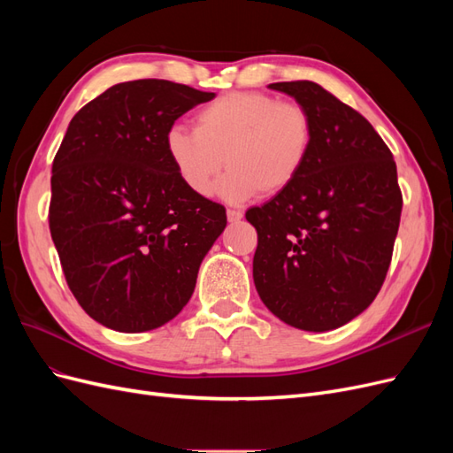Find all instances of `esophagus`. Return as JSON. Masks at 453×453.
I'll list each match as a JSON object with an SVG mask.
<instances>
[{
  "label": "esophagus",
  "mask_w": 453,
  "mask_h": 453,
  "mask_svg": "<svg viewBox=\"0 0 453 453\" xmlns=\"http://www.w3.org/2000/svg\"><path fill=\"white\" fill-rule=\"evenodd\" d=\"M226 217H228L230 223H238L240 219L243 217V213L240 210H226Z\"/></svg>",
  "instance_id": "1"
}]
</instances>
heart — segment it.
Wrapping results in <instances>:
<instances>
[{
  "label": "heart",
  "mask_w": 453,
  "mask_h": 453,
  "mask_svg": "<svg viewBox=\"0 0 453 453\" xmlns=\"http://www.w3.org/2000/svg\"><path fill=\"white\" fill-rule=\"evenodd\" d=\"M315 140L308 109L255 90L217 96L195 115V130L172 127L164 149L181 183L198 196L210 195L221 168H230L217 195L243 202L280 195L304 172Z\"/></svg>",
  "instance_id": "heart-1"
}]
</instances>
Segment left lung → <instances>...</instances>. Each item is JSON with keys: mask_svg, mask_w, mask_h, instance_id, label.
I'll use <instances>...</instances> for the list:
<instances>
[{"mask_svg": "<svg viewBox=\"0 0 453 453\" xmlns=\"http://www.w3.org/2000/svg\"><path fill=\"white\" fill-rule=\"evenodd\" d=\"M270 88L308 109L315 140L298 180L245 211L257 230L255 287L287 325L331 331L372 304L388 276L403 211L396 164L372 125L321 85Z\"/></svg>", "mask_w": 453, "mask_h": 453, "instance_id": "8db88e82", "label": "left lung"}]
</instances>
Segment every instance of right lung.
Segmentation results:
<instances>
[{"mask_svg": "<svg viewBox=\"0 0 453 453\" xmlns=\"http://www.w3.org/2000/svg\"><path fill=\"white\" fill-rule=\"evenodd\" d=\"M213 98L164 79L119 83L79 109L52 160L49 228L67 287L113 331L173 319L226 226L223 205L190 193L164 149L173 122Z\"/></svg>", "mask_w": 453, "mask_h": 453, "instance_id": "obj_1", "label": "right lung"}]
</instances>
